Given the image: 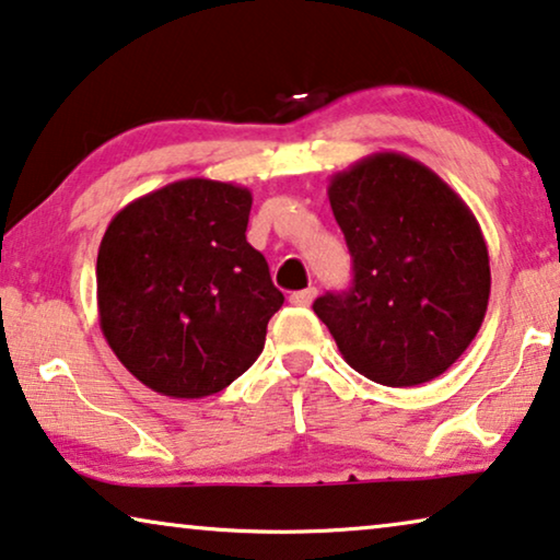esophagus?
<instances>
[{
	"label": "esophagus",
	"instance_id": "1",
	"mask_svg": "<svg viewBox=\"0 0 560 560\" xmlns=\"http://www.w3.org/2000/svg\"><path fill=\"white\" fill-rule=\"evenodd\" d=\"M315 295H318V290L315 288H305V290H298V293L290 295V303L293 305H300V307H307L315 300Z\"/></svg>",
	"mask_w": 560,
	"mask_h": 560
}]
</instances>
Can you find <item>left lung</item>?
<instances>
[{"instance_id":"1","label":"left lung","mask_w":560,"mask_h":560,"mask_svg":"<svg viewBox=\"0 0 560 560\" xmlns=\"http://www.w3.org/2000/svg\"><path fill=\"white\" fill-rule=\"evenodd\" d=\"M353 282L313 311L351 369L384 386L442 376L472 343L490 257L472 209L417 159L378 151L330 176Z\"/></svg>"}]
</instances>
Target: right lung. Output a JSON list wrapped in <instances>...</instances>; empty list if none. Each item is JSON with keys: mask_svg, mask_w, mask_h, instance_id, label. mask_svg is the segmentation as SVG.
Returning a JSON list of instances; mask_svg holds the SVG:
<instances>
[{"mask_svg": "<svg viewBox=\"0 0 560 560\" xmlns=\"http://www.w3.org/2000/svg\"><path fill=\"white\" fill-rule=\"evenodd\" d=\"M249 207L245 186L197 176L143 194L105 230L101 330L151 392L212 396L262 353L285 298L245 237Z\"/></svg>", "mask_w": 560, "mask_h": 560, "instance_id": "right-lung-1", "label": "right lung"}]
</instances>
